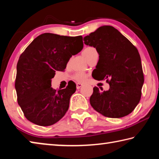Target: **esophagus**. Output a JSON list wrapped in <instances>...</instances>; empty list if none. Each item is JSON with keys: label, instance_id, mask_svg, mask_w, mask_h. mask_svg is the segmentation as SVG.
<instances>
[{"label": "esophagus", "instance_id": "esophagus-1", "mask_svg": "<svg viewBox=\"0 0 159 159\" xmlns=\"http://www.w3.org/2000/svg\"><path fill=\"white\" fill-rule=\"evenodd\" d=\"M83 85V84H81V83H78L77 84H76V88H77V89H80V88H81Z\"/></svg>", "mask_w": 159, "mask_h": 159}]
</instances>
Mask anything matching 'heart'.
<instances>
[{
	"label": "heart",
	"mask_w": 159,
	"mask_h": 159,
	"mask_svg": "<svg viewBox=\"0 0 159 159\" xmlns=\"http://www.w3.org/2000/svg\"><path fill=\"white\" fill-rule=\"evenodd\" d=\"M97 52V50L95 48L88 46L86 47L84 50L83 51V55L84 56V57L86 60H88L91 56H92L93 54ZM88 76L84 73H82V72H78V73L75 74L74 78L75 80H76L77 81L79 82H84L87 79Z\"/></svg>",
	"instance_id": "obj_1"
}]
</instances>
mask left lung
<instances>
[{"label":"left lung","mask_w":159,"mask_h":159,"mask_svg":"<svg viewBox=\"0 0 159 159\" xmlns=\"http://www.w3.org/2000/svg\"><path fill=\"white\" fill-rule=\"evenodd\" d=\"M84 43L96 48L99 61L94 79L107 80L109 90L94 87L90 102L104 116L121 118L133 111L141 98L144 83L141 58L137 48L111 26H102L83 38Z\"/></svg>","instance_id":"1"}]
</instances>
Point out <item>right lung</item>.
Masks as SVG:
<instances>
[{
	"mask_svg": "<svg viewBox=\"0 0 159 159\" xmlns=\"http://www.w3.org/2000/svg\"><path fill=\"white\" fill-rule=\"evenodd\" d=\"M83 48L81 36L45 33L36 37L20 55L15 86L19 105L29 121L49 126L65 115L76 85L71 83L56 90L51 87V79L56 71H64L69 59Z\"/></svg>",
	"mask_w": 159,
	"mask_h": 159,
	"instance_id": "add662e5",
	"label": "right lung"
}]
</instances>
